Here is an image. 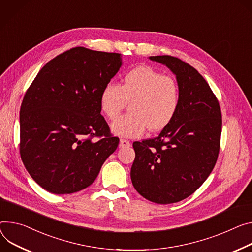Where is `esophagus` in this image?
<instances>
[{
	"label": "esophagus",
	"instance_id": "1",
	"mask_svg": "<svg viewBox=\"0 0 252 252\" xmlns=\"http://www.w3.org/2000/svg\"><path fill=\"white\" fill-rule=\"evenodd\" d=\"M130 146L129 141L125 140V139H121L120 140V148H128Z\"/></svg>",
	"mask_w": 252,
	"mask_h": 252
}]
</instances>
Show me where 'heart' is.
<instances>
[{
  "instance_id": "obj_1",
  "label": "heart",
  "mask_w": 252,
  "mask_h": 252,
  "mask_svg": "<svg viewBox=\"0 0 252 252\" xmlns=\"http://www.w3.org/2000/svg\"><path fill=\"white\" fill-rule=\"evenodd\" d=\"M126 101H130V112L114 122L111 131L135 138L147 127L158 131L173 121L180 106L181 90L172 76L150 66H139L124 75L121 85L108 82L100 93V109L109 120L118 118Z\"/></svg>"
}]
</instances>
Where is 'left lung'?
<instances>
[{
  "instance_id": "left-lung-1",
  "label": "left lung",
  "mask_w": 252,
  "mask_h": 252,
  "mask_svg": "<svg viewBox=\"0 0 252 252\" xmlns=\"http://www.w3.org/2000/svg\"><path fill=\"white\" fill-rule=\"evenodd\" d=\"M149 58L176 75L181 102L173 121L157 138L132 144L135 158L130 178L147 200L171 204L192 195L211 174L220 149L221 109L194 67L169 55Z\"/></svg>"
}]
</instances>
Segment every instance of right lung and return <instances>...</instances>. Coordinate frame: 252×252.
I'll return each mask as SVG.
<instances>
[{
	"mask_svg": "<svg viewBox=\"0 0 252 252\" xmlns=\"http://www.w3.org/2000/svg\"><path fill=\"white\" fill-rule=\"evenodd\" d=\"M122 64L120 53L75 47L50 60L26 91L20 154L43 189L60 195L87 188L117 150L99 97Z\"/></svg>",
	"mask_w": 252,
	"mask_h": 252,
	"instance_id": "right-lung-1",
	"label": "right lung"
}]
</instances>
